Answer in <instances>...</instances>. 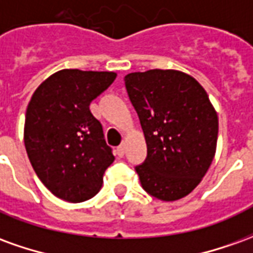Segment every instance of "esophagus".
Listing matches in <instances>:
<instances>
[{"instance_id":"esophagus-1","label":"esophagus","mask_w":253,"mask_h":253,"mask_svg":"<svg viewBox=\"0 0 253 253\" xmlns=\"http://www.w3.org/2000/svg\"><path fill=\"white\" fill-rule=\"evenodd\" d=\"M116 153H118V156L119 157H123L125 156V153H126V143L122 142L119 146H118V149H116Z\"/></svg>"}]
</instances>
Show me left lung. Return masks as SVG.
<instances>
[{
    "instance_id": "obj_1",
    "label": "left lung",
    "mask_w": 253,
    "mask_h": 253,
    "mask_svg": "<svg viewBox=\"0 0 253 253\" xmlns=\"http://www.w3.org/2000/svg\"><path fill=\"white\" fill-rule=\"evenodd\" d=\"M128 99L142 126L148 154L135 167L142 188L161 201L190 194L211 164L217 112L195 78L154 69L125 77Z\"/></svg>"
}]
</instances>
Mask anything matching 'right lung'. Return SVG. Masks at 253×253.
Listing matches in <instances>:
<instances>
[{
    "mask_svg": "<svg viewBox=\"0 0 253 253\" xmlns=\"http://www.w3.org/2000/svg\"><path fill=\"white\" fill-rule=\"evenodd\" d=\"M115 78L112 72L65 69L32 94L25 114L27 154L42 183L63 201L78 203L96 195L115 160L89 110Z\"/></svg>",
    "mask_w": 253,
    "mask_h": 253,
    "instance_id": "obj_1",
    "label": "right lung"
}]
</instances>
